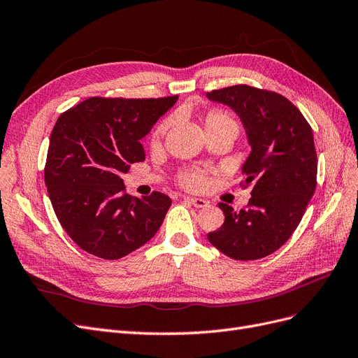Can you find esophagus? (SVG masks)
<instances>
[{"label":"esophagus","mask_w":358,"mask_h":358,"mask_svg":"<svg viewBox=\"0 0 358 358\" xmlns=\"http://www.w3.org/2000/svg\"><path fill=\"white\" fill-rule=\"evenodd\" d=\"M183 199H185V201H187L188 204H191V206H194V207H196V208H203V207H207V206H208V203L206 201V199H203V198L185 196Z\"/></svg>","instance_id":"obj_1"}]
</instances>
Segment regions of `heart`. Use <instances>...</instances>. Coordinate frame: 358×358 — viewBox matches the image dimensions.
Here are the masks:
<instances>
[{
    "mask_svg": "<svg viewBox=\"0 0 358 358\" xmlns=\"http://www.w3.org/2000/svg\"><path fill=\"white\" fill-rule=\"evenodd\" d=\"M170 124H171V119H164L159 126L155 127V131L152 132V138H151L152 145L160 144V141L169 131ZM204 126H206L207 134L229 132L234 136H236V134H238L236 120L231 116V114L226 111H222V110H210L204 117ZM182 182L187 185L188 188H201L206 185V178H204V175L198 173V171H192V173L185 175L182 178Z\"/></svg>",
    "mask_w": 358,
    "mask_h": 358,
    "instance_id": "obj_1",
    "label": "heart"
}]
</instances>
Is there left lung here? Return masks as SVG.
Here are the masks:
<instances>
[{
  "label": "left lung",
  "instance_id": "left-lung-1",
  "mask_svg": "<svg viewBox=\"0 0 358 358\" xmlns=\"http://www.w3.org/2000/svg\"><path fill=\"white\" fill-rule=\"evenodd\" d=\"M207 98L239 116L251 145L242 187H252L245 210L219 204L224 223L207 238L234 260H259L291 238L316 189L313 131L301 111L276 92L235 85Z\"/></svg>",
  "mask_w": 358,
  "mask_h": 358
}]
</instances>
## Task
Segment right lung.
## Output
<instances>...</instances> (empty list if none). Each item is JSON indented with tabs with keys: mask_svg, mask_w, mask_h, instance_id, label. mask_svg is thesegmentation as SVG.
Listing matches in <instances>:
<instances>
[{
	"mask_svg": "<svg viewBox=\"0 0 358 358\" xmlns=\"http://www.w3.org/2000/svg\"><path fill=\"white\" fill-rule=\"evenodd\" d=\"M178 95L164 98L92 96L55 122L45 164V185L55 216L87 252L106 260L131 254L159 231L171 199L124 194L120 178L145 160L141 139Z\"/></svg>",
	"mask_w": 358,
	"mask_h": 358,
	"instance_id": "right-lung-1",
	"label": "right lung"
}]
</instances>
